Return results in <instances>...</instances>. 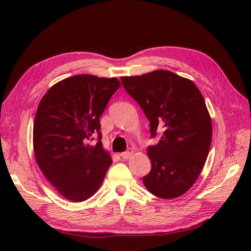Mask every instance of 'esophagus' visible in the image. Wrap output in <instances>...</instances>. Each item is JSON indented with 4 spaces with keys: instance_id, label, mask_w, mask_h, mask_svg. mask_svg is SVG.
<instances>
[{
    "instance_id": "1",
    "label": "esophagus",
    "mask_w": 251,
    "mask_h": 251,
    "mask_svg": "<svg viewBox=\"0 0 251 251\" xmlns=\"http://www.w3.org/2000/svg\"><path fill=\"white\" fill-rule=\"evenodd\" d=\"M133 154H134V150L133 149H130V150H127L126 151H124V153H121L120 154V156H121V158L123 159H128V158H131L132 156H133Z\"/></svg>"
}]
</instances>
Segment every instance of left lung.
<instances>
[{
    "label": "left lung",
    "mask_w": 251,
    "mask_h": 251,
    "mask_svg": "<svg viewBox=\"0 0 251 251\" xmlns=\"http://www.w3.org/2000/svg\"><path fill=\"white\" fill-rule=\"evenodd\" d=\"M126 92L150 121L151 172L142 178L148 191L161 199L185 194L200 176L211 143L212 126L204 98L195 83L168 70L124 76Z\"/></svg>",
    "instance_id": "1"
}]
</instances>
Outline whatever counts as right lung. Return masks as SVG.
<instances>
[{
  "label": "right lung",
  "mask_w": 251,
  "mask_h": 251,
  "mask_svg": "<svg viewBox=\"0 0 251 251\" xmlns=\"http://www.w3.org/2000/svg\"><path fill=\"white\" fill-rule=\"evenodd\" d=\"M115 78L79 74L52 86L37 107L33 151L37 165L66 199L82 202L100 187L112 164L102 148L100 118L120 87ZM99 135L98 143L87 141Z\"/></svg>",
  "instance_id": "add662e5"
}]
</instances>
